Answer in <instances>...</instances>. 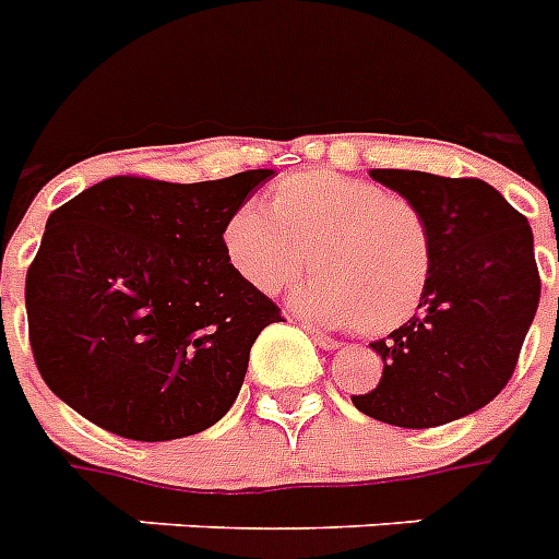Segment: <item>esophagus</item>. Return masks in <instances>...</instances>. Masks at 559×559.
Instances as JSON below:
<instances>
[{
	"mask_svg": "<svg viewBox=\"0 0 559 559\" xmlns=\"http://www.w3.org/2000/svg\"><path fill=\"white\" fill-rule=\"evenodd\" d=\"M307 333L312 335V342L319 344L321 350H338V347H342V342H338V338H333V335H326V333H319L316 326H310Z\"/></svg>",
	"mask_w": 559,
	"mask_h": 559,
	"instance_id": "34e87169",
	"label": "esophagus"
}]
</instances>
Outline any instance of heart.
I'll return each mask as SVG.
<instances>
[{
	"label": "heart",
	"mask_w": 559,
	"mask_h": 559,
	"mask_svg": "<svg viewBox=\"0 0 559 559\" xmlns=\"http://www.w3.org/2000/svg\"><path fill=\"white\" fill-rule=\"evenodd\" d=\"M224 249L240 278L275 295L307 264L316 278L295 307L321 324L388 333L411 319L428 289L433 249L425 215L407 198L335 171H298L272 186L266 212L238 209Z\"/></svg>",
	"instance_id": "1"
}]
</instances>
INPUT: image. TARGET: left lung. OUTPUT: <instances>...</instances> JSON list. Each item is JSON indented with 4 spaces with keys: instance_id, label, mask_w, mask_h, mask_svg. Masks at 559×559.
<instances>
[{
    "instance_id": "1",
    "label": "left lung",
    "mask_w": 559,
    "mask_h": 559,
    "mask_svg": "<svg viewBox=\"0 0 559 559\" xmlns=\"http://www.w3.org/2000/svg\"><path fill=\"white\" fill-rule=\"evenodd\" d=\"M370 177L425 215L433 264L419 312L370 344L384 361L382 379L353 405L396 428H437L488 405L514 373L539 304L534 235L525 215L476 177Z\"/></svg>"
}]
</instances>
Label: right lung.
I'll use <instances>...</instances> for the list:
<instances>
[{"label": "right lung", "mask_w": 559, "mask_h": 559, "mask_svg": "<svg viewBox=\"0 0 559 559\" xmlns=\"http://www.w3.org/2000/svg\"><path fill=\"white\" fill-rule=\"evenodd\" d=\"M272 175H117L53 209L25 310L36 370L68 407L138 442L224 419L258 333L281 321L224 249L226 221Z\"/></svg>", "instance_id": "right-lung-1"}]
</instances>
